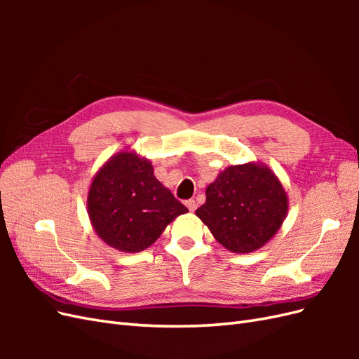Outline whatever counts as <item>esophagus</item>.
Instances as JSON below:
<instances>
[{
	"label": "esophagus",
	"mask_w": 359,
	"mask_h": 359,
	"mask_svg": "<svg viewBox=\"0 0 359 359\" xmlns=\"http://www.w3.org/2000/svg\"><path fill=\"white\" fill-rule=\"evenodd\" d=\"M186 206H187L190 211H194V210L198 208V203H196V201H194V199H190V201L186 202Z\"/></svg>",
	"instance_id": "obj_1"
}]
</instances>
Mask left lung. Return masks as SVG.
Returning <instances> with one entry per match:
<instances>
[{"label":"left lung","instance_id":"obj_1","mask_svg":"<svg viewBox=\"0 0 359 359\" xmlns=\"http://www.w3.org/2000/svg\"><path fill=\"white\" fill-rule=\"evenodd\" d=\"M196 215L212 236L233 253L264 247L283 224L289 201L276 173L260 161L232 165L206 187Z\"/></svg>","mask_w":359,"mask_h":359}]
</instances>
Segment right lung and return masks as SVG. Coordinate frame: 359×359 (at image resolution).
<instances>
[{"label": "right lung", "instance_id": "obj_1", "mask_svg": "<svg viewBox=\"0 0 359 359\" xmlns=\"http://www.w3.org/2000/svg\"><path fill=\"white\" fill-rule=\"evenodd\" d=\"M86 211L102 241L119 252L137 253L189 210L154 177L153 163L126 148L95 172Z\"/></svg>", "mask_w": 359, "mask_h": 359}]
</instances>
